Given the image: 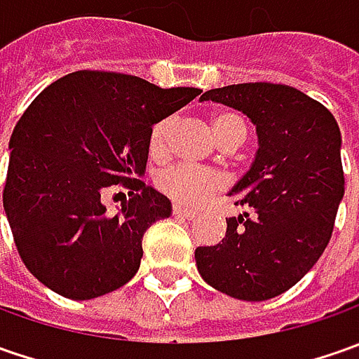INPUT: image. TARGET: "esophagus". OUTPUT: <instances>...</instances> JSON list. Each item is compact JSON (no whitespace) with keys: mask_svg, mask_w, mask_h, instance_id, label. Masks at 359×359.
Instances as JSON below:
<instances>
[{"mask_svg":"<svg viewBox=\"0 0 359 359\" xmlns=\"http://www.w3.org/2000/svg\"><path fill=\"white\" fill-rule=\"evenodd\" d=\"M173 214L175 215H182V217H186V219H194L196 215H198V212H194V210H187V208H184V205H173Z\"/></svg>","mask_w":359,"mask_h":359,"instance_id":"34e87169","label":"esophagus"}]
</instances>
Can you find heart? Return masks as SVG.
I'll return each instance as SVG.
<instances>
[{
	"label": "heart",
	"mask_w": 359,
	"mask_h": 359,
	"mask_svg": "<svg viewBox=\"0 0 359 359\" xmlns=\"http://www.w3.org/2000/svg\"><path fill=\"white\" fill-rule=\"evenodd\" d=\"M175 128V119H159L158 123L149 131V154L156 158H163L170 149L172 133ZM212 130H214L217 144L228 142L229 137L248 133L243 119L231 111H219L212 118ZM224 184L222 175L201 168H189V165H170L156 175V187L163 196H168L175 203L184 205H200L215 194Z\"/></svg>",
	"instance_id": "obj_1"
}]
</instances>
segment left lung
<instances>
[{
    "instance_id": "1",
    "label": "left lung",
    "mask_w": 359,
    "mask_h": 359,
    "mask_svg": "<svg viewBox=\"0 0 359 359\" xmlns=\"http://www.w3.org/2000/svg\"><path fill=\"white\" fill-rule=\"evenodd\" d=\"M252 119L257 154L229 191L248 212L228 217L215 245L196 250L200 276L222 294L264 302L296 285L324 254L344 198L341 133L332 111L282 83H238L201 102Z\"/></svg>"
}]
</instances>
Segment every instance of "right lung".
<instances>
[{
    "label": "right lung",
    "mask_w": 359,
    "mask_h": 359,
    "mask_svg": "<svg viewBox=\"0 0 359 359\" xmlns=\"http://www.w3.org/2000/svg\"><path fill=\"white\" fill-rule=\"evenodd\" d=\"M200 93L81 69L53 81L23 111L9 140L4 208L20 257L43 285L91 299L135 276L145 229L172 214V201L137 180L149 131ZM111 185L132 196L116 216L101 201Z\"/></svg>",
    "instance_id": "1"
}]
</instances>
